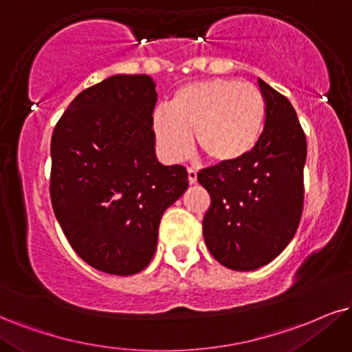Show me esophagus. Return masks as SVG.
I'll use <instances>...</instances> for the list:
<instances>
[{
	"label": "esophagus",
	"mask_w": 352,
	"mask_h": 352,
	"mask_svg": "<svg viewBox=\"0 0 352 352\" xmlns=\"http://www.w3.org/2000/svg\"><path fill=\"white\" fill-rule=\"evenodd\" d=\"M188 179L190 184H196L197 183V171L192 168H188Z\"/></svg>",
	"instance_id": "esophagus-1"
}]
</instances>
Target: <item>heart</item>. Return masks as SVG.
I'll use <instances>...</instances> for the list:
<instances>
[{
	"label": "heart",
	"mask_w": 352,
	"mask_h": 352,
	"mask_svg": "<svg viewBox=\"0 0 352 352\" xmlns=\"http://www.w3.org/2000/svg\"><path fill=\"white\" fill-rule=\"evenodd\" d=\"M266 99L259 88L233 78H212L181 86L168 109L155 111L151 127L171 162L188 156L196 142L217 164L246 158L261 138Z\"/></svg>",
	"instance_id": "1"
}]
</instances>
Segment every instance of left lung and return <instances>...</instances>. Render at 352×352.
Masks as SVG:
<instances>
[{
  "label": "left lung",
  "mask_w": 352,
  "mask_h": 352,
  "mask_svg": "<svg viewBox=\"0 0 352 352\" xmlns=\"http://www.w3.org/2000/svg\"><path fill=\"white\" fill-rule=\"evenodd\" d=\"M266 120L254 150L241 162L202 169L209 190L204 240L233 271H254L276 259L296 235L303 209L305 133L285 96L258 80Z\"/></svg>",
  "instance_id": "left-lung-1"
}]
</instances>
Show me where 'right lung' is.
Here are the masks:
<instances>
[{"label":"right lung","instance_id":"obj_1","mask_svg":"<svg viewBox=\"0 0 352 352\" xmlns=\"http://www.w3.org/2000/svg\"><path fill=\"white\" fill-rule=\"evenodd\" d=\"M156 99L148 75L109 76L73 99L52 135L56 220L76 254L107 274L148 266L163 212L189 186L184 166L156 158Z\"/></svg>","mask_w":352,"mask_h":352}]
</instances>
